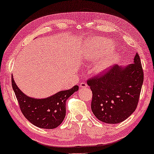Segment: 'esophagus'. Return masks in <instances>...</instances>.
<instances>
[{
    "label": "esophagus",
    "instance_id": "1",
    "mask_svg": "<svg viewBox=\"0 0 154 154\" xmlns=\"http://www.w3.org/2000/svg\"><path fill=\"white\" fill-rule=\"evenodd\" d=\"M80 87H81V88H86V87H88V85H87L86 83L82 82L81 84H80Z\"/></svg>",
    "mask_w": 154,
    "mask_h": 154
}]
</instances>
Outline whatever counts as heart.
Instances as JSON below:
<instances>
[{"instance_id":"heart-1","label":"heart","mask_w":154,"mask_h":154,"mask_svg":"<svg viewBox=\"0 0 154 154\" xmlns=\"http://www.w3.org/2000/svg\"><path fill=\"white\" fill-rule=\"evenodd\" d=\"M114 44L108 38L99 37L94 40L91 52L90 53L89 59L90 60H94L103 55V57L95 64L92 68V72L94 74H103L114 64L116 57L111 51L114 49Z\"/></svg>"}]
</instances>
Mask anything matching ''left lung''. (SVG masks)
Returning a JSON list of instances; mask_svg holds the SVG:
<instances>
[{"instance_id":"1","label":"left lung","mask_w":154,"mask_h":154,"mask_svg":"<svg viewBox=\"0 0 154 154\" xmlns=\"http://www.w3.org/2000/svg\"><path fill=\"white\" fill-rule=\"evenodd\" d=\"M143 79L140 59L136 53L133 64L115 65L104 75L88 80L92 91L91 109L94 116L109 124L125 121L137 107Z\"/></svg>"}]
</instances>
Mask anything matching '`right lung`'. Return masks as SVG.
<instances>
[{"label":"right lung","instance_id":"right-lung-1","mask_svg":"<svg viewBox=\"0 0 154 154\" xmlns=\"http://www.w3.org/2000/svg\"><path fill=\"white\" fill-rule=\"evenodd\" d=\"M11 84L22 113L36 127L43 129H54L64 121L66 116V101L79 90V86L62 90L45 99H35L21 91L11 77Z\"/></svg>","mask_w":154,"mask_h":154}]
</instances>
